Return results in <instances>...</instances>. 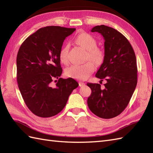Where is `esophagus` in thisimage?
I'll use <instances>...</instances> for the list:
<instances>
[{"label":"esophagus","mask_w":153,"mask_h":153,"mask_svg":"<svg viewBox=\"0 0 153 153\" xmlns=\"http://www.w3.org/2000/svg\"><path fill=\"white\" fill-rule=\"evenodd\" d=\"M79 87L84 86V85H85V83L82 82H79Z\"/></svg>","instance_id":"34e87169"}]
</instances>
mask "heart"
Wrapping results in <instances>:
<instances>
[{"instance_id": "b5f03b06", "label": "heart", "mask_w": 153, "mask_h": 153, "mask_svg": "<svg viewBox=\"0 0 153 153\" xmlns=\"http://www.w3.org/2000/svg\"><path fill=\"white\" fill-rule=\"evenodd\" d=\"M76 41L80 45L88 51V57L96 64H100L104 58V54L100 48H97V43L95 38L92 35L87 33H82L77 35ZM69 50V46L68 45L61 48L59 53L60 60L63 63H66L68 60V54ZM95 70L94 65L88 62L83 64H74L65 69L64 74L66 76L70 78L85 80L91 76Z\"/></svg>"}]
</instances>
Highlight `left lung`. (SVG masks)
Returning <instances> with one entry per match:
<instances>
[{
  "mask_svg": "<svg viewBox=\"0 0 153 153\" xmlns=\"http://www.w3.org/2000/svg\"><path fill=\"white\" fill-rule=\"evenodd\" d=\"M91 31L98 32L105 39L103 62L95 76L106 83L104 89L99 83H87L91 89L87 105L96 116L112 118L126 108L137 85L135 54L128 40L115 29L101 25Z\"/></svg>",
  "mask_w": 153,
  "mask_h": 153,
  "instance_id": "8db88e82",
  "label": "left lung"
}]
</instances>
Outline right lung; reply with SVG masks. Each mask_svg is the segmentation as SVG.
<instances>
[{"label":"right lung","mask_w":153,"mask_h":153,"mask_svg":"<svg viewBox=\"0 0 153 153\" xmlns=\"http://www.w3.org/2000/svg\"><path fill=\"white\" fill-rule=\"evenodd\" d=\"M75 30L60 26L42 27L19 47L16 58L18 87L25 105L35 115L41 118L56 115L79 85L70 77H60L62 73L60 51L65 39Z\"/></svg>","instance_id":"obj_1"}]
</instances>
